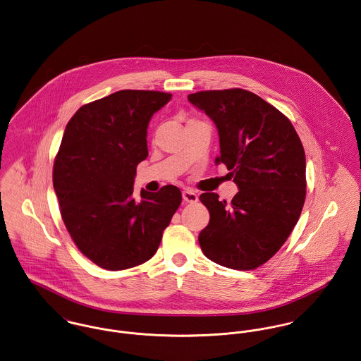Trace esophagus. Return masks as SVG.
Wrapping results in <instances>:
<instances>
[{
	"label": "esophagus",
	"mask_w": 361,
	"mask_h": 361,
	"mask_svg": "<svg viewBox=\"0 0 361 361\" xmlns=\"http://www.w3.org/2000/svg\"><path fill=\"white\" fill-rule=\"evenodd\" d=\"M183 199L187 203H195L197 200V195L195 194L194 191H191V190H185V191H183Z\"/></svg>",
	"instance_id": "34e87169"
}]
</instances>
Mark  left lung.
I'll use <instances>...</instances> for the list:
<instances>
[{
    "mask_svg": "<svg viewBox=\"0 0 361 361\" xmlns=\"http://www.w3.org/2000/svg\"><path fill=\"white\" fill-rule=\"evenodd\" d=\"M216 123L220 155L239 192L231 203L214 192L200 195L210 213L199 233L213 262L250 271L271 259L298 221L306 196L302 142L290 119L249 90H202L188 96Z\"/></svg>",
    "mask_w": 361,
    "mask_h": 361,
    "instance_id": "left-lung-1",
    "label": "left lung"
}]
</instances>
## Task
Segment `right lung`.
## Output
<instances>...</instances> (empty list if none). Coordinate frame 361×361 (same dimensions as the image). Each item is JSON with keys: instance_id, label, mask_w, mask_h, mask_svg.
<instances>
[{"instance_id": "add662e5", "label": "right lung", "mask_w": 361, "mask_h": 361, "mask_svg": "<svg viewBox=\"0 0 361 361\" xmlns=\"http://www.w3.org/2000/svg\"><path fill=\"white\" fill-rule=\"evenodd\" d=\"M170 97L119 90L83 104L66 126L54 164L60 214L75 246L103 269L148 261L181 204L174 185L133 195L136 167L148 157V122Z\"/></svg>"}]
</instances>
